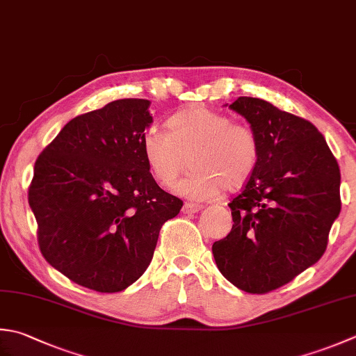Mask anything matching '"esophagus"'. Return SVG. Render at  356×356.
Listing matches in <instances>:
<instances>
[{"label":"esophagus","mask_w":356,"mask_h":356,"mask_svg":"<svg viewBox=\"0 0 356 356\" xmlns=\"http://www.w3.org/2000/svg\"><path fill=\"white\" fill-rule=\"evenodd\" d=\"M204 205L202 204H193V202H185L184 204V213H197L200 211Z\"/></svg>","instance_id":"1"}]
</instances>
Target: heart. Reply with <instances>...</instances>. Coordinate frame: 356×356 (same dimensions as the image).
I'll list each match as a JSON object with an SVG mask.
<instances>
[{"mask_svg":"<svg viewBox=\"0 0 356 356\" xmlns=\"http://www.w3.org/2000/svg\"><path fill=\"white\" fill-rule=\"evenodd\" d=\"M140 142L149 171L162 186L176 184L191 165L177 190L193 199H211L224 188L245 185L261 159L259 136L250 124L207 106L179 111L166 120V132L148 128Z\"/></svg>","mask_w":356,"mask_h":356,"instance_id":"heart-1","label":"heart"}]
</instances>
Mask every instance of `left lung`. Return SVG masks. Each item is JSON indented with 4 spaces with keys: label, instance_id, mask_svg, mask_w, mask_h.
<instances>
[{
    "label": "left lung",
    "instance_id": "8db88e82",
    "mask_svg": "<svg viewBox=\"0 0 356 356\" xmlns=\"http://www.w3.org/2000/svg\"><path fill=\"white\" fill-rule=\"evenodd\" d=\"M261 140L253 176L228 207L233 228L213 243L220 273L247 293L264 295L319 261L341 211V174L315 124L273 104L239 97L229 104Z\"/></svg>",
    "mask_w": 356,
    "mask_h": 356
}]
</instances>
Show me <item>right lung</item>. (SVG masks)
I'll use <instances>...</instances> for the list:
<instances>
[{"mask_svg": "<svg viewBox=\"0 0 356 356\" xmlns=\"http://www.w3.org/2000/svg\"><path fill=\"white\" fill-rule=\"evenodd\" d=\"M149 102L122 99L76 115L41 151L29 185L41 254L72 282L122 291L154 254L160 228L184 202L160 188L142 134Z\"/></svg>", "mask_w": 356, "mask_h": 356, "instance_id": "add662e5", "label": "right lung"}]
</instances>
